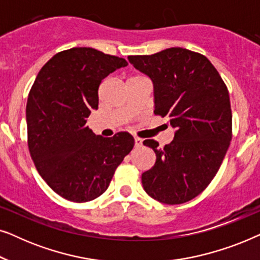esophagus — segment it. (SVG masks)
<instances>
[{"mask_svg": "<svg viewBox=\"0 0 260 260\" xmlns=\"http://www.w3.org/2000/svg\"><path fill=\"white\" fill-rule=\"evenodd\" d=\"M142 143H143V140L140 137H135V147H141Z\"/></svg>", "mask_w": 260, "mask_h": 260, "instance_id": "obj_1", "label": "esophagus"}]
</instances>
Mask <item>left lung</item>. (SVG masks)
Masks as SVG:
<instances>
[{"instance_id": "obj_1", "label": "left lung", "mask_w": 260, "mask_h": 260, "mask_svg": "<svg viewBox=\"0 0 260 260\" xmlns=\"http://www.w3.org/2000/svg\"><path fill=\"white\" fill-rule=\"evenodd\" d=\"M135 69L152 80L155 115L176 127L172 143L145 140L156 154L142 174L149 197L180 205L202 193L218 173L232 140V111L226 84L200 53L172 47L151 55H130Z\"/></svg>"}]
</instances>
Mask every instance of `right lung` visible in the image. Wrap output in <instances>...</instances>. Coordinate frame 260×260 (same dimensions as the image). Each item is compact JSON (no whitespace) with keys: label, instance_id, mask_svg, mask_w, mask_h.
I'll return each instance as SVG.
<instances>
[{"label":"right lung","instance_id":"1","mask_svg":"<svg viewBox=\"0 0 260 260\" xmlns=\"http://www.w3.org/2000/svg\"><path fill=\"white\" fill-rule=\"evenodd\" d=\"M126 60L90 47L59 52L45 63L28 95V148L37 170L60 197L87 202L108 189L133 150L129 133L94 135L85 125L98 109L102 80Z\"/></svg>","mask_w":260,"mask_h":260}]
</instances>
